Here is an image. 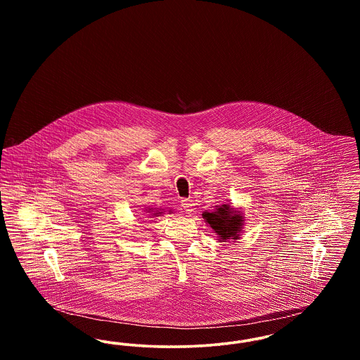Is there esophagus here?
<instances>
[{"label":"esophagus","mask_w":360,"mask_h":360,"mask_svg":"<svg viewBox=\"0 0 360 360\" xmlns=\"http://www.w3.org/2000/svg\"><path fill=\"white\" fill-rule=\"evenodd\" d=\"M181 206H182L184 212H186L188 214H190L191 212H194V204H193V201H191V200H188V198L182 200V201H181Z\"/></svg>","instance_id":"1"}]
</instances>
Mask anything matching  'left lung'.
Instances as JSON below:
<instances>
[{
    "instance_id": "8db88e82",
    "label": "left lung",
    "mask_w": 360,
    "mask_h": 360,
    "mask_svg": "<svg viewBox=\"0 0 360 360\" xmlns=\"http://www.w3.org/2000/svg\"><path fill=\"white\" fill-rule=\"evenodd\" d=\"M202 216L213 228V231L220 236V239H236L239 236L238 233L243 223V216L233 212L232 207L228 205L220 206L216 212H205Z\"/></svg>"
}]
</instances>
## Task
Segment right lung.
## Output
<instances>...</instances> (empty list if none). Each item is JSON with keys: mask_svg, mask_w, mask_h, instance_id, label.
I'll return each mask as SVG.
<instances>
[{"mask_svg": "<svg viewBox=\"0 0 360 360\" xmlns=\"http://www.w3.org/2000/svg\"><path fill=\"white\" fill-rule=\"evenodd\" d=\"M160 213H162V212H158V213H154V214H160Z\"/></svg>", "mask_w": 360, "mask_h": 360, "instance_id": "1", "label": "right lung"}]
</instances>
